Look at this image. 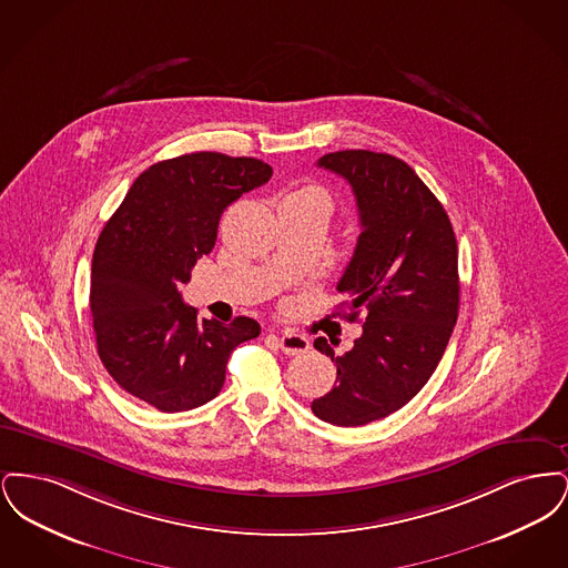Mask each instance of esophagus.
<instances>
[{
  "mask_svg": "<svg viewBox=\"0 0 568 568\" xmlns=\"http://www.w3.org/2000/svg\"><path fill=\"white\" fill-rule=\"evenodd\" d=\"M281 352L287 353V355H297V353H304L308 349V338H304L302 334H283L276 338Z\"/></svg>",
  "mask_w": 568,
  "mask_h": 568,
  "instance_id": "esophagus-1",
  "label": "esophagus"
}]
</instances>
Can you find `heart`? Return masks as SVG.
<instances>
[{
  "label": "heart",
  "mask_w": 568,
  "mask_h": 568,
  "mask_svg": "<svg viewBox=\"0 0 568 568\" xmlns=\"http://www.w3.org/2000/svg\"><path fill=\"white\" fill-rule=\"evenodd\" d=\"M297 193H304V195H311V197H317V200H322L325 206H329V202H327V195H325L324 191L320 190H304L297 191Z\"/></svg>",
  "instance_id": "heart-1"
}]
</instances>
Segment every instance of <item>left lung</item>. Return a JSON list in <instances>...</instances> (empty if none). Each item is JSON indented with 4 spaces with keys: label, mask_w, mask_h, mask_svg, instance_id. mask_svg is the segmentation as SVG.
I'll list each match as a JSON object with an SVG mask.
<instances>
[{
    "label": "left lung",
    "mask_w": 568,
    "mask_h": 568,
    "mask_svg": "<svg viewBox=\"0 0 568 568\" xmlns=\"http://www.w3.org/2000/svg\"><path fill=\"white\" fill-rule=\"evenodd\" d=\"M352 185L362 232L336 290L343 315L366 313L362 336L334 355V387L313 413L353 428L387 417L433 377L458 320V243L452 221L408 163L373 151H336L320 162Z\"/></svg>",
    "instance_id": "left-lung-1"
}]
</instances>
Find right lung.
<instances>
[{"instance_id":"obj_1","label":"right lung","mask_w":568,"mask_h":568,"mask_svg":"<svg viewBox=\"0 0 568 568\" xmlns=\"http://www.w3.org/2000/svg\"><path fill=\"white\" fill-rule=\"evenodd\" d=\"M271 176L268 163L211 151L153 163L104 225L91 264L95 343L138 400L163 413L213 400L230 353L260 336L251 317L200 322L179 285L213 251L223 211Z\"/></svg>"}]
</instances>
